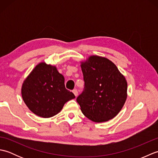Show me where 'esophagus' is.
Listing matches in <instances>:
<instances>
[{"label": "esophagus", "mask_w": 158, "mask_h": 158, "mask_svg": "<svg viewBox=\"0 0 158 158\" xmlns=\"http://www.w3.org/2000/svg\"><path fill=\"white\" fill-rule=\"evenodd\" d=\"M73 92L74 94H75V96H77V95H78V91H77V89H73Z\"/></svg>", "instance_id": "1"}]
</instances>
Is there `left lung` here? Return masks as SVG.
Here are the masks:
<instances>
[{
    "label": "left lung",
    "mask_w": 158,
    "mask_h": 158,
    "mask_svg": "<svg viewBox=\"0 0 158 158\" xmlns=\"http://www.w3.org/2000/svg\"><path fill=\"white\" fill-rule=\"evenodd\" d=\"M84 88L77 102L86 117L104 122L115 117L127 98V81L114 63L106 58L90 56L81 63Z\"/></svg>",
    "instance_id": "1"
}]
</instances>
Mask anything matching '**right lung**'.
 <instances>
[{"label":"right lung","mask_w":158,"mask_h":158,"mask_svg":"<svg viewBox=\"0 0 158 158\" xmlns=\"http://www.w3.org/2000/svg\"><path fill=\"white\" fill-rule=\"evenodd\" d=\"M22 96L28 109L44 118L56 115L67 101L75 98L66 89L64 78L56 67L45 62L39 64L23 81Z\"/></svg>","instance_id":"right-lung-1"}]
</instances>
